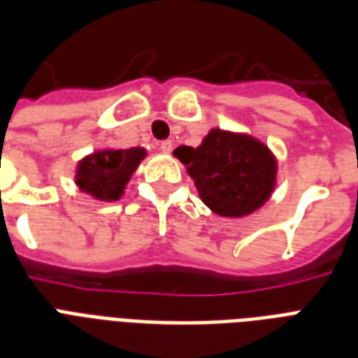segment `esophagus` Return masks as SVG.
Wrapping results in <instances>:
<instances>
[{
  "mask_svg": "<svg viewBox=\"0 0 358 358\" xmlns=\"http://www.w3.org/2000/svg\"><path fill=\"white\" fill-rule=\"evenodd\" d=\"M159 150H162L163 154H169V152L173 150V141H162V143H159Z\"/></svg>",
  "mask_w": 358,
  "mask_h": 358,
  "instance_id": "1",
  "label": "esophagus"
}]
</instances>
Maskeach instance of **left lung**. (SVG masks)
<instances>
[{
    "label": "left lung",
    "instance_id": "left-lung-1",
    "mask_svg": "<svg viewBox=\"0 0 358 358\" xmlns=\"http://www.w3.org/2000/svg\"><path fill=\"white\" fill-rule=\"evenodd\" d=\"M174 154L187 165L202 202L223 217L255 212L271 195L277 165L252 137L212 129L201 146H180Z\"/></svg>",
    "mask_w": 358,
    "mask_h": 358
}]
</instances>
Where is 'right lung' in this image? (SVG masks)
<instances>
[{"instance_id":"add662e5","label":"right lung","mask_w":358,"mask_h":358,"mask_svg":"<svg viewBox=\"0 0 358 358\" xmlns=\"http://www.w3.org/2000/svg\"><path fill=\"white\" fill-rule=\"evenodd\" d=\"M143 157V148L96 152L80 163L76 182L98 201H117Z\"/></svg>"}]
</instances>
